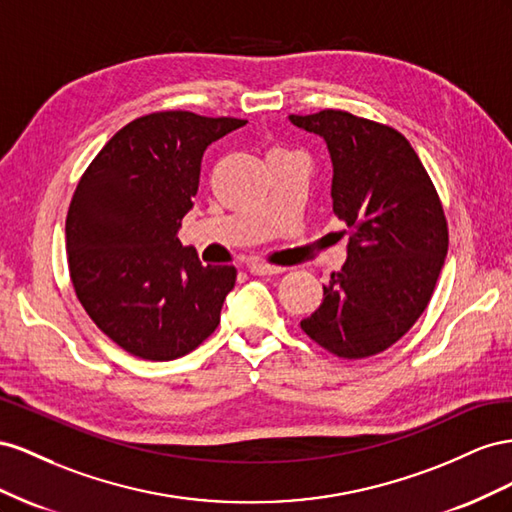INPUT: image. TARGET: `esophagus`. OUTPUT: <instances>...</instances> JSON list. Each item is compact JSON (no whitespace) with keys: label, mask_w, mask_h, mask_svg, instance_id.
I'll list each match as a JSON object with an SVG mask.
<instances>
[{"label":"esophagus","mask_w":512,"mask_h":512,"mask_svg":"<svg viewBox=\"0 0 512 512\" xmlns=\"http://www.w3.org/2000/svg\"><path fill=\"white\" fill-rule=\"evenodd\" d=\"M285 268L279 266H270V264H261V261H253V264H248V272L255 274V276H268V274H281Z\"/></svg>","instance_id":"esophagus-1"}]
</instances>
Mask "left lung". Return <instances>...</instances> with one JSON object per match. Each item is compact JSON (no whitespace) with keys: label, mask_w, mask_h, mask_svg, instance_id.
I'll return each instance as SVG.
<instances>
[{"label":"left lung","mask_w":512,"mask_h":512,"mask_svg":"<svg viewBox=\"0 0 512 512\" xmlns=\"http://www.w3.org/2000/svg\"><path fill=\"white\" fill-rule=\"evenodd\" d=\"M324 137L332 158V212L349 233L347 261L330 274L306 337L343 360L397 343L433 296L448 251L442 199L399 130L347 111L289 115Z\"/></svg>","instance_id":"obj_1"}]
</instances>
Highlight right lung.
I'll return each instance as SVG.
<instances>
[{"label": "right lung", "mask_w": 512, "mask_h": 512, "mask_svg": "<svg viewBox=\"0 0 512 512\" xmlns=\"http://www.w3.org/2000/svg\"><path fill=\"white\" fill-rule=\"evenodd\" d=\"M238 118L154 111L128 122L81 175L66 214L75 294L94 324L143 360L191 354L221 321L233 266H203L178 229L201 156Z\"/></svg>", "instance_id": "add662e5"}]
</instances>
